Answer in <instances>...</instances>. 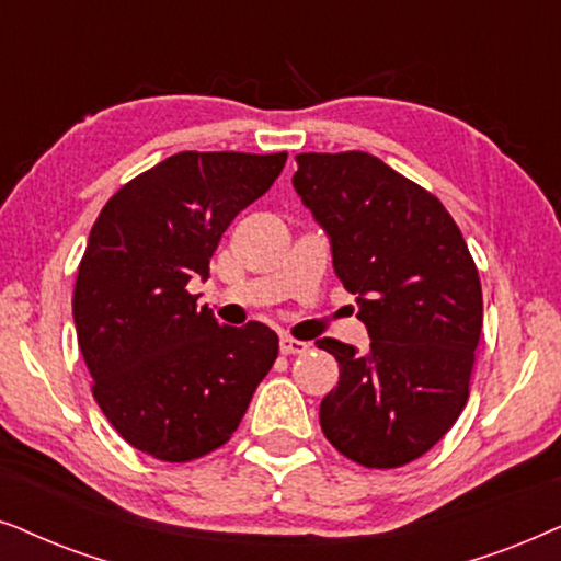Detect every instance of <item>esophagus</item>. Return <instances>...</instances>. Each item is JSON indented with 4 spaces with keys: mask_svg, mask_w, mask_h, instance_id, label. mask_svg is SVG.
Segmentation results:
<instances>
[{
    "mask_svg": "<svg viewBox=\"0 0 561 561\" xmlns=\"http://www.w3.org/2000/svg\"><path fill=\"white\" fill-rule=\"evenodd\" d=\"M279 351L285 356H289V354H305V351H308V343L289 339V335H282V339H279Z\"/></svg>",
    "mask_w": 561,
    "mask_h": 561,
    "instance_id": "1",
    "label": "esophagus"
}]
</instances>
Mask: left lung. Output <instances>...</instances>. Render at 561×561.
Here are the masks:
<instances>
[{"mask_svg":"<svg viewBox=\"0 0 561 561\" xmlns=\"http://www.w3.org/2000/svg\"><path fill=\"white\" fill-rule=\"evenodd\" d=\"M295 192L331 238L369 348L320 339L339 387L320 402L325 438L356 465L423 457L467 405L482 331L480 274L446 207L364 151L300 153Z\"/></svg>","mask_w":561,"mask_h":561,"instance_id":"obj_1","label":"left lung"}]
</instances>
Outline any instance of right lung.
Segmentation results:
<instances>
[{"mask_svg":"<svg viewBox=\"0 0 561 561\" xmlns=\"http://www.w3.org/2000/svg\"><path fill=\"white\" fill-rule=\"evenodd\" d=\"M287 153L182 151L117 190L92 226L73 323L92 394L133 449L192 461L228 442L279 354L272 328L220 325L197 308L220 236Z\"/></svg>","mask_w":561,"mask_h":561,"instance_id":"1","label":"right lung"}]
</instances>
